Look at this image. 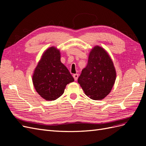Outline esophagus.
Instances as JSON below:
<instances>
[{
    "label": "esophagus",
    "instance_id": "obj_1",
    "mask_svg": "<svg viewBox=\"0 0 146 146\" xmlns=\"http://www.w3.org/2000/svg\"><path fill=\"white\" fill-rule=\"evenodd\" d=\"M73 77L74 78V80L76 81V80H77L78 77V74H74V75H73Z\"/></svg>",
    "mask_w": 146,
    "mask_h": 146
}]
</instances>
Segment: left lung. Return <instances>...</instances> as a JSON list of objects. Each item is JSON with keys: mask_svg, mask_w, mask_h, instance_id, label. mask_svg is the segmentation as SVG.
Here are the masks:
<instances>
[{"mask_svg": "<svg viewBox=\"0 0 146 146\" xmlns=\"http://www.w3.org/2000/svg\"><path fill=\"white\" fill-rule=\"evenodd\" d=\"M116 78V69L108 52L96 46L88 56L78 83L85 94L92 100H102L111 92Z\"/></svg>", "mask_w": 146, "mask_h": 146, "instance_id": "obj_1", "label": "left lung"}]
</instances>
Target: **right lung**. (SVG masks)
<instances>
[{
  "label": "right lung",
  "mask_w": 146,
  "mask_h": 146,
  "mask_svg": "<svg viewBox=\"0 0 146 146\" xmlns=\"http://www.w3.org/2000/svg\"><path fill=\"white\" fill-rule=\"evenodd\" d=\"M60 52L50 47L42 54L32 76L33 86L41 98L54 100L64 93L66 85L74 79L67 68L61 62Z\"/></svg>",
  "instance_id": "obj_1"
}]
</instances>
